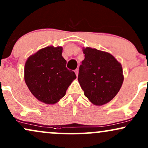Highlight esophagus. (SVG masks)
<instances>
[{
  "label": "esophagus",
  "instance_id": "1",
  "mask_svg": "<svg viewBox=\"0 0 148 148\" xmlns=\"http://www.w3.org/2000/svg\"><path fill=\"white\" fill-rule=\"evenodd\" d=\"M74 72H75L76 76H78V69H76V70H74Z\"/></svg>",
  "mask_w": 148,
  "mask_h": 148
}]
</instances>
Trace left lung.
Wrapping results in <instances>:
<instances>
[{"instance_id": "left-lung-1", "label": "left lung", "mask_w": 148, "mask_h": 148, "mask_svg": "<svg viewBox=\"0 0 148 148\" xmlns=\"http://www.w3.org/2000/svg\"><path fill=\"white\" fill-rule=\"evenodd\" d=\"M85 59L79 67L78 80L84 94L95 105L110 102L124 81L122 67L108 52L83 48Z\"/></svg>"}]
</instances>
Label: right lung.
I'll list each match as a JSON object with an SVG mask.
<instances>
[{
  "label": "right lung",
  "instance_id": "1",
  "mask_svg": "<svg viewBox=\"0 0 148 148\" xmlns=\"http://www.w3.org/2000/svg\"><path fill=\"white\" fill-rule=\"evenodd\" d=\"M62 50L59 46H48L31 56L25 63L27 87L37 100L46 104L57 103L76 78L74 72L66 68Z\"/></svg>",
  "mask_w": 148,
  "mask_h": 148
}]
</instances>
